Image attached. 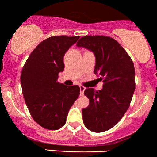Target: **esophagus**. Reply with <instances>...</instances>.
<instances>
[{
	"label": "esophagus",
	"instance_id": "esophagus-1",
	"mask_svg": "<svg viewBox=\"0 0 157 157\" xmlns=\"http://www.w3.org/2000/svg\"><path fill=\"white\" fill-rule=\"evenodd\" d=\"M79 87H80V95H84V90H85V87L82 85L79 86Z\"/></svg>",
	"mask_w": 157,
	"mask_h": 157
}]
</instances>
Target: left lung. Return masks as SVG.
Wrapping results in <instances>:
<instances>
[{
  "label": "left lung",
  "instance_id": "8db88e82",
  "mask_svg": "<svg viewBox=\"0 0 157 157\" xmlns=\"http://www.w3.org/2000/svg\"><path fill=\"white\" fill-rule=\"evenodd\" d=\"M76 46L94 53V73L104 78L102 90L87 88L84 91L90 104L82 109L84 124L93 132H106L121 121L129 107L135 90L133 62L122 46L109 36H83Z\"/></svg>",
  "mask_w": 157,
  "mask_h": 157
}]
</instances>
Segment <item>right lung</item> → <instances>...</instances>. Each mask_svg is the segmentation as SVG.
<instances>
[{"instance_id":"add662e5","label":"right lung","mask_w":157,"mask_h":157,"mask_svg":"<svg viewBox=\"0 0 157 157\" xmlns=\"http://www.w3.org/2000/svg\"><path fill=\"white\" fill-rule=\"evenodd\" d=\"M80 36H51L40 42L29 56L20 82L25 104L40 126L57 130L64 126L70 109L78 98V85L67 86L58 82L64 71L63 57Z\"/></svg>"}]
</instances>
